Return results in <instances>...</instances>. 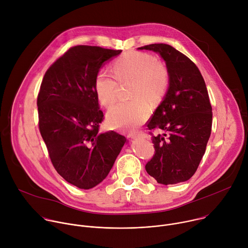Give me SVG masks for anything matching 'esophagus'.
<instances>
[{"instance_id": "obj_1", "label": "esophagus", "mask_w": 248, "mask_h": 248, "mask_svg": "<svg viewBox=\"0 0 248 248\" xmlns=\"http://www.w3.org/2000/svg\"><path fill=\"white\" fill-rule=\"evenodd\" d=\"M129 137L131 138H139V137H143V138H147V134L143 133V132H138V133H133V134H129Z\"/></svg>"}]
</instances>
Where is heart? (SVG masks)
I'll list each match as a JSON object with an SVG mask.
<instances>
[{"mask_svg": "<svg viewBox=\"0 0 248 248\" xmlns=\"http://www.w3.org/2000/svg\"><path fill=\"white\" fill-rule=\"evenodd\" d=\"M116 78L121 83L131 81L130 97L134 100L120 103L109 112L108 122L114 127L134 129L150 114V106L160 102L169 87V70L166 64L152 55L128 52L113 63ZM110 73L100 70L96 75L94 88L99 102L111 108L117 101L119 83Z\"/></svg>", "mask_w": 248, "mask_h": 248, "instance_id": "b5f03b06", "label": "heart"}]
</instances>
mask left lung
Instances as JSON below:
<instances>
[{"label":"left lung","mask_w":248,"mask_h":248,"mask_svg":"<svg viewBox=\"0 0 248 248\" xmlns=\"http://www.w3.org/2000/svg\"><path fill=\"white\" fill-rule=\"evenodd\" d=\"M161 55L169 70L170 85L147 127L155 154L145 170L158 184L189 180L205 153L212 128V106L200 70L186 55L167 44L138 48ZM159 129L161 134L154 135Z\"/></svg>","instance_id":"8db88e82"}]
</instances>
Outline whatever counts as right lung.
<instances>
[{
	"instance_id": "add662e5",
	"label": "right lung",
	"mask_w": 248,
	"mask_h": 248,
	"mask_svg": "<svg viewBox=\"0 0 248 248\" xmlns=\"http://www.w3.org/2000/svg\"><path fill=\"white\" fill-rule=\"evenodd\" d=\"M122 50L78 45L47 69L37 96L38 126L58 173L78 188L100 184L111 170L126 138L101 133L94 81L102 63Z\"/></svg>"
}]
</instances>
